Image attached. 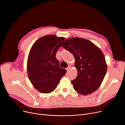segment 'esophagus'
<instances>
[{
	"label": "esophagus",
	"instance_id": "obj_1",
	"mask_svg": "<svg viewBox=\"0 0 125 125\" xmlns=\"http://www.w3.org/2000/svg\"><path fill=\"white\" fill-rule=\"evenodd\" d=\"M70 67H71L70 66H69L68 68H66V70H67V71H68L69 70V69H70Z\"/></svg>",
	"mask_w": 125,
	"mask_h": 125
}]
</instances>
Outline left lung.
Wrapping results in <instances>:
<instances>
[{"label":"left lung","instance_id":"8db88e82","mask_svg":"<svg viewBox=\"0 0 125 125\" xmlns=\"http://www.w3.org/2000/svg\"><path fill=\"white\" fill-rule=\"evenodd\" d=\"M74 55L78 71L76 78L71 81L74 90L87 95L99 87L104 78L107 65L102 51L92 42L82 38H70L62 46Z\"/></svg>","mask_w":125,"mask_h":125}]
</instances>
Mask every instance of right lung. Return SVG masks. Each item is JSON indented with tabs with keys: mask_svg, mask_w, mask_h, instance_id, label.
Returning a JSON list of instances; mask_svg holds the SVG:
<instances>
[{
	"mask_svg": "<svg viewBox=\"0 0 125 125\" xmlns=\"http://www.w3.org/2000/svg\"><path fill=\"white\" fill-rule=\"evenodd\" d=\"M64 41L63 37L47 35L35 42L29 52L27 67L29 79L41 93L53 92L67 73L66 69L59 67L55 57Z\"/></svg>",
	"mask_w": 125,
	"mask_h": 125,
	"instance_id": "add662e5",
	"label": "right lung"
}]
</instances>
